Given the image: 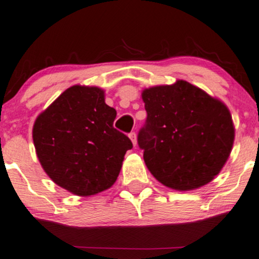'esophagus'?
<instances>
[{"mask_svg":"<svg viewBox=\"0 0 259 259\" xmlns=\"http://www.w3.org/2000/svg\"><path fill=\"white\" fill-rule=\"evenodd\" d=\"M129 138H130V140H132L133 145L136 146V143H138V139H136V134H135V132L130 133V134H129Z\"/></svg>","mask_w":259,"mask_h":259,"instance_id":"esophagus-1","label":"esophagus"}]
</instances>
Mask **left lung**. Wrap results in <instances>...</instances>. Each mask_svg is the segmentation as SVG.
<instances>
[{
	"instance_id": "1",
	"label": "left lung",
	"mask_w": 259,
	"mask_h": 259,
	"mask_svg": "<svg viewBox=\"0 0 259 259\" xmlns=\"http://www.w3.org/2000/svg\"><path fill=\"white\" fill-rule=\"evenodd\" d=\"M142 99L147 118L138 143L152 175L180 191L219 175L234 142L226 105L186 80L143 90Z\"/></svg>"
}]
</instances>
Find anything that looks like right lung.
Instances as JSON below:
<instances>
[{
	"mask_svg": "<svg viewBox=\"0 0 259 259\" xmlns=\"http://www.w3.org/2000/svg\"><path fill=\"white\" fill-rule=\"evenodd\" d=\"M117 111L104 90L73 85L37 117L32 130L39 163L58 186L93 195L116 182L133 142L113 127Z\"/></svg>",
	"mask_w": 259,
	"mask_h": 259,
	"instance_id": "1",
	"label": "right lung"
}]
</instances>
